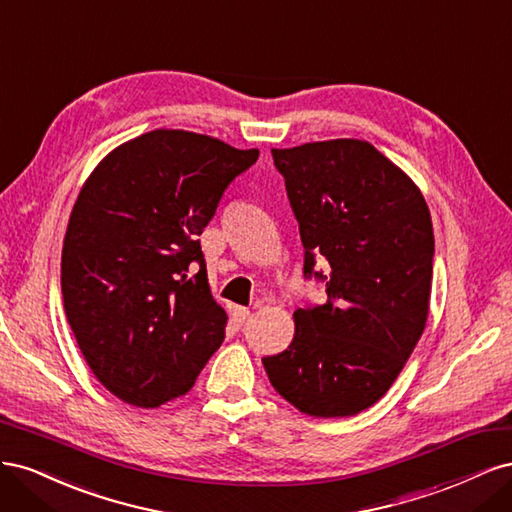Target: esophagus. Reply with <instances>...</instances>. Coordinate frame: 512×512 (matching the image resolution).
Masks as SVG:
<instances>
[{
  "label": "esophagus",
  "instance_id": "esophagus-1",
  "mask_svg": "<svg viewBox=\"0 0 512 512\" xmlns=\"http://www.w3.org/2000/svg\"><path fill=\"white\" fill-rule=\"evenodd\" d=\"M232 318H235V322L241 327V324H243L247 318H250V309L241 307V305H235V307H232Z\"/></svg>",
  "mask_w": 512,
  "mask_h": 512
}]
</instances>
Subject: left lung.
<instances>
[{"instance_id":"obj_1","label":"left lung","mask_w":512,"mask_h":512,"mask_svg":"<svg viewBox=\"0 0 512 512\" xmlns=\"http://www.w3.org/2000/svg\"><path fill=\"white\" fill-rule=\"evenodd\" d=\"M271 153L299 222L303 275L327 284V303L297 309L292 344L262 365L297 410L359 414L391 389L425 331L433 275L427 203L367 141Z\"/></svg>"}]
</instances>
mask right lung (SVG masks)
Listing matches in <instances>:
<instances>
[{"label": "right lung", "mask_w": 512, "mask_h": 512, "mask_svg": "<svg viewBox=\"0 0 512 512\" xmlns=\"http://www.w3.org/2000/svg\"><path fill=\"white\" fill-rule=\"evenodd\" d=\"M256 160L258 149L153 130L113 149L85 181L61 250V294L87 365L126 404L158 408L185 395L222 346L228 316L209 290L198 235Z\"/></svg>", "instance_id": "obj_1"}]
</instances>
